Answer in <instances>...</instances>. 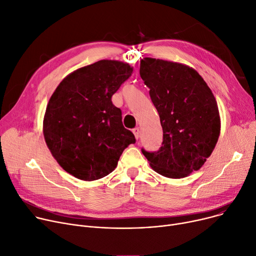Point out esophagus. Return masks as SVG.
Returning a JSON list of instances; mask_svg holds the SVG:
<instances>
[{
  "mask_svg": "<svg viewBox=\"0 0 256 256\" xmlns=\"http://www.w3.org/2000/svg\"><path fill=\"white\" fill-rule=\"evenodd\" d=\"M132 131H133V133H134L135 138L138 140V138H140V128L136 127V128H134Z\"/></svg>",
  "mask_w": 256,
  "mask_h": 256,
  "instance_id": "obj_1",
  "label": "esophagus"
}]
</instances>
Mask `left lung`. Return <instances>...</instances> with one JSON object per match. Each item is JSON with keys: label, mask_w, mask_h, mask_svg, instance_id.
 Wrapping results in <instances>:
<instances>
[{"label": "left lung", "mask_w": 256, "mask_h": 256, "mask_svg": "<svg viewBox=\"0 0 256 256\" xmlns=\"http://www.w3.org/2000/svg\"><path fill=\"white\" fill-rule=\"evenodd\" d=\"M140 78L160 116L163 142L158 151L142 154L161 176L180 178L198 170L212 154L220 134L216 99L194 69L144 58Z\"/></svg>", "instance_id": "left-lung-1"}]
</instances>
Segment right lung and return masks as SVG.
Masks as SVG:
<instances>
[{
  "label": "right lung",
  "instance_id": "1",
  "mask_svg": "<svg viewBox=\"0 0 256 256\" xmlns=\"http://www.w3.org/2000/svg\"><path fill=\"white\" fill-rule=\"evenodd\" d=\"M123 62L101 60L64 78L43 120L45 142L64 170L84 181L110 174L124 150L135 142L112 97L131 76Z\"/></svg>",
  "mask_w": 256,
  "mask_h": 256
}]
</instances>
